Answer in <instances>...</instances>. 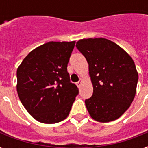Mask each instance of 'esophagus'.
<instances>
[{
    "label": "esophagus",
    "mask_w": 148,
    "mask_h": 148,
    "mask_svg": "<svg viewBox=\"0 0 148 148\" xmlns=\"http://www.w3.org/2000/svg\"><path fill=\"white\" fill-rule=\"evenodd\" d=\"M81 83H82V80L80 79V80L78 81V82H76V85H77V86L79 87L81 86Z\"/></svg>",
    "instance_id": "obj_1"
}]
</instances>
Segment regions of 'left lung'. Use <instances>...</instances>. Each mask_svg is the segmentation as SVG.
Masks as SVG:
<instances>
[{"label": "left lung", "mask_w": 148, "mask_h": 148, "mask_svg": "<svg viewBox=\"0 0 148 148\" xmlns=\"http://www.w3.org/2000/svg\"><path fill=\"white\" fill-rule=\"evenodd\" d=\"M76 47L86 58L93 84V95L85 101L89 113L102 123L116 120L129 108L136 92L138 73L132 58L104 38L81 39Z\"/></svg>", "instance_id": "8db88e82"}]
</instances>
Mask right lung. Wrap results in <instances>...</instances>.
<instances>
[{"instance_id":"add662e5","label":"right lung","mask_w":148,"mask_h":148,"mask_svg":"<svg viewBox=\"0 0 148 148\" xmlns=\"http://www.w3.org/2000/svg\"><path fill=\"white\" fill-rule=\"evenodd\" d=\"M74 45V41L44 43L32 51L18 67L19 98L41 123L55 124L66 119L78 94L67 72Z\"/></svg>"}]
</instances>
